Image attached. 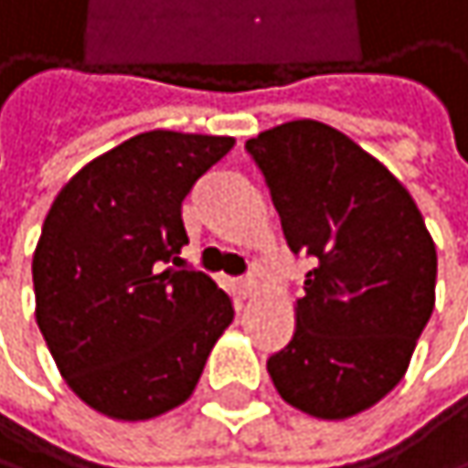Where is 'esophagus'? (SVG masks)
<instances>
[{
	"instance_id": "obj_1",
	"label": "esophagus",
	"mask_w": 468,
	"mask_h": 468,
	"mask_svg": "<svg viewBox=\"0 0 468 468\" xmlns=\"http://www.w3.org/2000/svg\"><path fill=\"white\" fill-rule=\"evenodd\" d=\"M239 293H241L244 299H252V296L258 293V280H255V277H244V280L239 282Z\"/></svg>"
}]
</instances>
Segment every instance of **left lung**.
Returning a JSON list of instances; mask_svg holds the SVG:
<instances>
[{
	"instance_id": "left-lung-1",
	"label": "left lung",
	"mask_w": 468,
	"mask_h": 468,
	"mask_svg": "<svg viewBox=\"0 0 468 468\" xmlns=\"http://www.w3.org/2000/svg\"><path fill=\"white\" fill-rule=\"evenodd\" d=\"M247 150L291 252L315 261L269 376L293 409L348 420L406 376L436 304V244L406 186L326 122H282Z\"/></svg>"
}]
</instances>
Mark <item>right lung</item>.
Segmentation results:
<instances>
[{
  "mask_svg": "<svg viewBox=\"0 0 468 468\" xmlns=\"http://www.w3.org/2000/svg\"><path fill=\"white\" fill-rule=\"evenodd\" d=\"M232 144L144 131L81 166L51 202L32 258L35 318L62 378L98 414L139 422L186 403L232 324L207 274L175 269L188 244L180 205Z\"/></svg>",
  "mask_w": 468,
  "mask_h": 468,
  "instance_id": "right-lung-1",
  "label": "right lung"
}]
</instances>
